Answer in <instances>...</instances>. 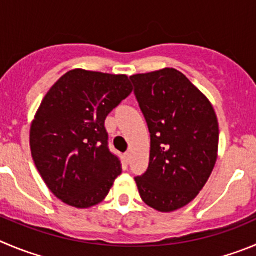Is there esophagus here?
Segmentation results:
<instances>
[{
	"label": "esophagus",
	"instance_id": "obj_1",
	"mask_svg": "<svg viewBox=\"0 0 256 256\" xmlns=\"http://www.w3.org/2000/svg\"><path fill=\"white\" fill-rule=\"evenodd\" d=\"M125 159H126V162H130V159H131V152H125Z\"/></svg>",
	"mask_w": 256,
	"mask_h": 256
}]
</instances>
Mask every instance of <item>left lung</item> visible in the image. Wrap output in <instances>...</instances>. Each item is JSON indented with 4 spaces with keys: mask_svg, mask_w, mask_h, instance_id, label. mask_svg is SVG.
Returning a JSON list of instances; mask_svg holds the SVG:
<instances>
[{
    "mask_svg": "<svg viewBox=\"0 0 256 256\" xmlns=\"http://www.w3.org/2000/svg\"><path fill=\"white\" fill-rule=\"evenodd\" d=\"M150 132L148 170L135 176L152 208L172 212L197 197L218 149V122L208 100L173 68L130 77Z\"/></svg>",
    "mask_w": 256,
    "mask_h": 256,
    "instance_id": "left-lung-1",
    "label": "left lung"
}]
</instances>
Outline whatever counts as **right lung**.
Returning <instances> with one entry per match:
<instances>
[{
    "label": "right lung",
    "mask_w": 256,
    "mask_h": 256,
    "mask_svg": "<svg viewBox=\"0 0 256 256\" xmlns=\"http://www.w3.org/2000/svg\"><path fill=\"white\" fill-rule=\"evenodd\" d=\"M126 76L74 69L50 88L30 130L31 155L48 188L64 204L88 208L120 176L104 120L131 93Z\"/></svg>",
    "instance_id": "obj_1"
}]
</instances>
